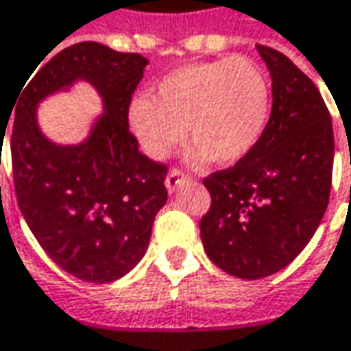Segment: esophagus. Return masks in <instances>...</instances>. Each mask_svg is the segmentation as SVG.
<instances>
[{"label":"esophagus","mask_w":351,"mask_h":351,"mask_svg":"<svg viewBox=\"0 0 351 351\" xmlns=\"http://www.w3.org/2000/svg\"><path fill=\"white\" fill-rule=\"evenodd\" d=\"M165 182H167V189H169V193H175L176 189H178L182 182H189V176L184 175L180 169H171V171L167 173Z\"/></svg>","instance_id":"esophagus-1"}]
</instances>
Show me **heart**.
<instances>
[{
  "label": "heart",
  "instance_id": "obj_1",
  "mask_svg": "<svg viewBox=\"0 0 351 351\" xmlns=\"http://www.w3.org/2000/svg\"><path fill=\"white\" fill-rule=\"evenodd\" d=\"M270 85L256 61L228 59L191 63L165 75L156 95H138L129 105V125L141 149L169 156L189 136L217 165H234L264 133Z\"/></svg>",
  "mask_w": 351,
  "mask_h": 351
}]
</instances>
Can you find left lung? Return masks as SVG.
I'll use <instances>...</instances> for the list:
<instances>
[{"label":"left lung","mask_w":351,"mask_h":351,"mask_svg":"<svg viewBox=\"0 0 351 351\" xmlns=\"http://www.w3.org/2000/svg\"><path fill=\"white\" fill-rule=\"evenodd\" d=\"M272 77V113L254 149L208 175L210 208L200 218L208 258L242 280L286 268L328 208L334 167L332 117L308 75L272 47L256 45Z\"/></svg>","instance_id":"obj_1"}]
</instances>
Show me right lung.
<instances>
[{"label":"right lung","mask_w":351,"mask_h":351,"mask_svg":"<svg viewBox=\"0 0 351 351\" xmlns=\"http://www.w3.org/2000/svg\"><path fill=\"white\" fill-rule=\"evenodd\" d=\"M147 63L138 53L114 51L95 41L75 43L35 67L33 77L27 75L10 113L21 215L53 262L85 282L107 284L133 270L167 202V167L143 155L129 131L131 95ZM77 78L97 87L106 113L85 143L61 147L38 131L34 111L39 100Z\"/></svg>","instance_id":"obj_1"}]
</instances>
